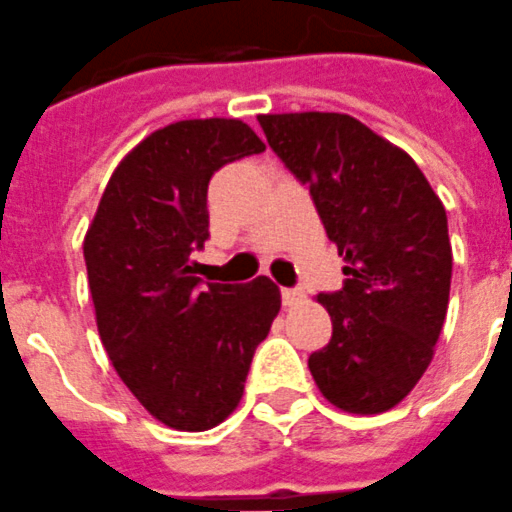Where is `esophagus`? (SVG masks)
<instances>
[{
    "label": "esophagus",
    "mask_w": 512,
    "mask_h": 512,
    "mask_svg": "<svg viewBox=\"0 0 512 512\" xmlns=\"http://www.w3.org/2000/svg\"><path fill=\"white\" fill-rule=\"evenodd\" d=\"M280 295H282V305L292 307V305H297V302H302V297H305V292L297 290V287H282Z\"/></svg>",
    "instance_id": "1"
}]
</instances>
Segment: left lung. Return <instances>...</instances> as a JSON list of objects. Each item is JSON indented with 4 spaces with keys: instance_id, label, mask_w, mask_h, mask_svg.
<instances>
[{
    "instance_id": "obj_1",
    "label": "left lung",
    "mask_w": 512,
    "mask_h": 512,
    "mask_svg": "<svg viewBox=\"0 0 512 512\" xmlns=\"http://www.w3.org/2000/svg\"><path fill=\"white\" fill-rule=\"evenodd\" d=\"M267 145L310 190L345 282L320 292L332 337L307 367L337 408H395L433 360L448 312V215L413 157L350 114L257 117Z\"/></svg>"
}]
</instances>
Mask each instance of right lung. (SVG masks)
<instances>
[{
    "label": "right lung",
    "mask_w": 512,
    "mask_h": 512,
    "mask_svg": "<svg viewBox=\"0 0 512 512\" xmlns=\"http://www.w3.org/2000/svg\"><path fill=\"white\" fill-rule=\"evenodd\" d=\"M265 152L240 119H185L119 162L84 237L102 345L122 382L160 423L215 428L237 408L257 345L280 310L267 277L202 285L207 190L220 167Z\"/></svg>",
    "instance_id": "1"
}]
</instances>
